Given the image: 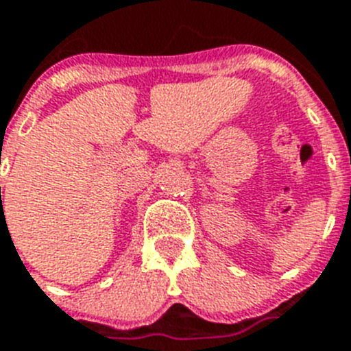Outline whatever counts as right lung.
I'll list each match as a JSON object with an SVG mask.
<instances>
[{"mask_svg": "<svg viewBox=\"0 0 351 351\" xmlns=\"http://www.w3.org/2000/svg\"><path fill=\"white\" fill-rule=\"evenodd\" d=\"M0 191H1V189H0Z\"/></svg>", "mask_w": 351, "mask_h": 351, "instance_id": "obj_1", "label": "right lung"}]
</instances>
